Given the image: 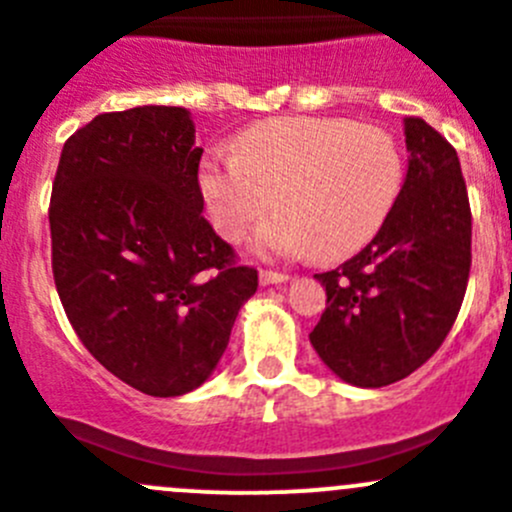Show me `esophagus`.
Returning <instances> with one entry per match:
<instances>
[{"instance_id":"esophagus-1","label":"esophagus","mask_w":512,"mask_h":512,"mask_svg":"<svg viewBox=\"0 0 512 512\" xmlns=\"http://www.w3.org/2000/svg\"><path fill=\"white\" fill-rule=\"evenodd\" d=\"M290 280V275L275 270H260V285H280V282Z\"/></svg>"}]
</instances>
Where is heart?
<instances>
[{
	"label": "heart",
	"mask_w": 512,
	"mask_h": 512,
	"mask_svg": "<svg viewBox=\"0 0 512 512\" xmlns=\"http://www.w3.org/2000/svg\"><path fill=\"white\" fill-rule=\"evenodd\" d=\"M235 150L202 160V200L227 242H240L275 205L280 215L257 235L267 255H352L385 225L403 190L400 147L377 124L267 119L242 132Z\"/></svg>",
	"instance_id": "1"
}]
</instances>
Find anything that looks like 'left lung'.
<instances>
[{"label":"left lung","mask_w":512,"mask_h":512,"mask_svg":"<svg viewBox=\"0 0 512 512\" xmlns=\"http://www.w3.org/2000/svg\"><path fill=\"white\" fill-rule=\"evenodd\" d=\"M408 177L372 242L337 270L315 275L327 307L310 342L357 388L398 382L448 337L468 287V190L455 147L425 119H405Z\"/></svg>","instance_id":"obj_1"}]
</instances>
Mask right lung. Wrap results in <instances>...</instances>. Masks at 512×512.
Wrapping results in <instances>:
<instances>
[{
    "label": "right lung",
    "instance_id": "obj_1",
    "mask_svg": "<svg viewBox=\"0 0 512 512\" xmlns=\"http://www.w3.org/2000/svg\"><path fill=\"white\" fill-rule=\"evenodd\" d=\"M185 107L97 114L64 142L49 200L52 272L82 345L152 398L200 388L257 270L202 215Z\"/></svg>",
    "mask_w": 512,
    "mask_h": 512
}]
</instances>
